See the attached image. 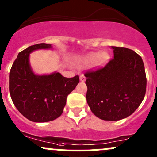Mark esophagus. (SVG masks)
<instances>
[{"label":"esophagus","mask_w":157,"mask_h":157,"mask_svg":"<svg viewBox=\"0 0 157 157\" xmlns=\"http://www.w3.org/2000/svg\"><path fill=\"white\" fill-rule=\"evenodd\" d=\"M85 79H86V78H85V75H84L83 74H82V75H80V81H81V82H85Z\"/></svg>","instance_id":"obj_1"}]
</instances>
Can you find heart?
Wrapping results in <instances>:
<instances>
[{
  "label": "heart",
  "mask_w": 157,
  "mask_h": 157,
  "mask_svg": "<svg viewBox=\"0 0 157 157\" xmlns=\"http://www.w3.org/2000/svg\"><path fill=\"white\" fill-rule=\"evenodd\" d=\"M106 59V54H101V53H91V54L87 55L85 57L83 58V62L85 63H96L100 65V64H102L103 63H104Z\"/></svg>",
  "instance_id": "b5f03b06"
}]
</instances>
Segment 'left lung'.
I'll return each mask as SVG.
<instances>
[{
	"instance_id": "1",
	"label": "left lung",
	"mask_w": 157,
	"mask_h": 157,
	"mask_svg": "<svg viewBox=\"0 0 157 157\" xmlns=\"http://www.w3.org/2000/svg\"><path fill=\"white\" fill-rule=\"evenodd\" d=\"M112 48L114 57L104 67L85 73L86 99L97 117L117 121L140 106L146 93L147 78L140 55L126 48Z\"/></svg>"
}]
</instances>
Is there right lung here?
<instances>
[{
    "instance_id": "1",
    "label": "right lung",
    "mask_w": 157,
    "mask_h": 157,
    "mask_svg": "<svg viewBox=\"0 0 157 157\" xmlns=\"http://www.w3.org/2000/svg\"><path fill=\"white\" fill-rule=\"evenodd\" d=\"M49 44L32 45L19 53L9 76L11 99L17 109L29 120L35 122L53 121L61 116L69 93L79 82L78 75L66 78L59 72L36 75L29 63L32 51L48 49Z\"/></svg>"
}]
</instances>
